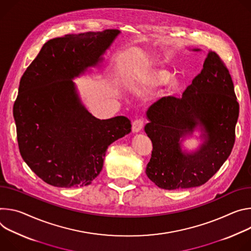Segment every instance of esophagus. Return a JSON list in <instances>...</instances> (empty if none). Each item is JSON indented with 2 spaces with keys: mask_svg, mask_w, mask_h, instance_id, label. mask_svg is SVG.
<instances>
[{
  "mask_svg": "<svg viewBox=\"0 0 251 251\" xmlns=\"http://www.w3.org/2000/svg\"><path fill=\"white\" fill-rule=\"evenodd\" d=\"M144 126V120L143 119H136L132 123L131 129L133 132H140Z\"/></svg>",
  "mask_w": 251,
  "mask_h": 251,
  "instance_id": "esophagus-1",
  "label": "esophagus"
}]
</instances>
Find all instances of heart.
<instances>
[{"mask_svg": "<svg viewBox=\"0 0 251 251\" xmlns=\"http://www.w3.org/2000/svg\"><path fill=\"white\" fill-rule=\"evenodd\" d=\"M168 77H169V75L166 74V73H159V74H157L156 75H155V79H156V81H158V82H163V81H165V80H168ZM169 85H170V88L171 89H175L176 87V80H171L170 82H169Z\"/></svg>", "mask_w": 251, "mask_h": 251, "instance_id": "b5f03b06", "label": "heart"}]
</instances>
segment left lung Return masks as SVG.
<instances>
[{"label": "left lung", "mask_w": 251, "mask_h": 251, "mask_svg": "<svg viewBox=\"0 0 251 251\" xmlns=\"http://www.w3.org/2000/svg\"><path fill=\"white\" fill-rule=\"evenodd\" d=\"M238 115L229 71L215 51H209L202 71L182 97L161 98L148 110L145 130L152 143L148 177L169 190L204 184L232 151ZM197 125L204 126L206 142L198 153L184 155L179 138Z\"/></svg>", "instance_id": "left-lung-1"}]
</instances>
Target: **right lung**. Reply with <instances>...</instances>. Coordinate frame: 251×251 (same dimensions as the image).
Masks as SVG:
<instances>
[{"mask_svg":"<svg viewBox=\"0 0 251 251\" xmlns=\"http://www.w3.org/2000/svg\"><path fill=\"white\" fill-rule=\"evenodd\" d=\"M119 34L105 30L51 39L21 77L13 108L20 153L48 184H91L102 170L107 147L130 131L126 117H93L72 80L96 66Z\"/></svg>","mask_w":251,"mask_h":251,"instance_id":"add662e5","label":"right lung"}]
</instances>
